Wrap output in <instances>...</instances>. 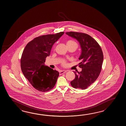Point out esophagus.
Returning a JSON list of instances; mask_svg holds the SVG:
<instances>
[{"instance_id": "obj_1", "label": "esophagus", "mask_w": 126, "mask_h": 126, "mask_svg": "<svg viewBox=\"0 0 126 126\" xmlns=\"http://www.w3.org/2000/svg\"><path fill=\"white\" fill-rule=\"evenodd\" d=\"M67 72V71H66V70H62V71H61L60 72H59V74L60 75H62L64 73H65V72Z\"/></svg>"}]
</instances>
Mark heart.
Returning <instances> with one entry per match:
<instances>
[{
	"label": "heart",
	"mask_w": 126,
	"mask_h": 126,
	"mask_svg": "<svg viewBox=\"0 0 126 126\" xmlns=\"http://www.w3.org/2000/svg\"><path fill=\"white\" fill-rule=\"evenodd\" d=\"M67 45H76L77 46H78V44L77 43H76V42H75L74 41L72 40H69L68 41H67ZM62 65L63 66H65L67 65V63L66 61L65 60H63L62 61Z\"/></svg>",
	"instance_id": "heart-1"
}]
</instances>
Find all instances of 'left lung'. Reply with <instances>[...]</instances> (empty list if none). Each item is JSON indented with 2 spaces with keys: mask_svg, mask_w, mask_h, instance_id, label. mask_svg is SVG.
Instances as JSON below:
<instances>
[{
  "mask_svg": "<svg viewBox=\"0 0 126 126\" xmlns=\"http://www.w3.org/2000/svg\"><path fill=\"white\" fill-rule=\"evenodd\" d=\"M66 34L78 40L81 49L79 58L81 62L79 67L82 71L73 72L75 78L71 85L74 88L86 89L96 80L101 72L104 59L102 49L96 41L87 34L72 32Z\"/></svg>",
  "mask_w": 126,
  "mask_h": 126,
  "instance_id": "8db88e82",
  "label": "left lung"
}]
</instances>
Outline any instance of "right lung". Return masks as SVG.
Segmentation results:
<instances>
[{
    "mask_svg": "<svg viewBox=\"0 0 126 126\" xmlns=\"http://www.w3.org/2000/svg\"><path fill=\"white\" fill-rule=\"evenodd\" d=\"M64 33L35 38L27 44L22 52L21 71L33 87L39 91H49L56 84L59 72L44 64L46 57L50 54L53 45Z\"/></svg>",
    "mask_w": 126,
    "mask_h": 126,
    "instance_id": "add662e5",
    "label": "right lung"
}]
</instances>
